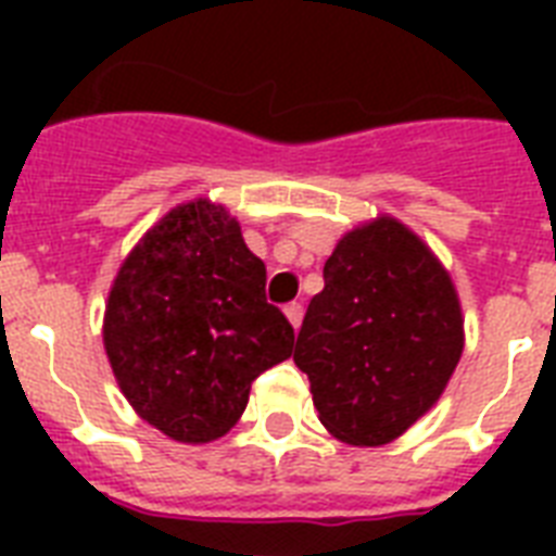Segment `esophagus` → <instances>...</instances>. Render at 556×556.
I'll use <instances>...</instances> for the list:
<instances>
[{
	"label": "esophagus",
	"instance_id": "obj_1",
	"mask_svg": "<svg viewBox=\"0 0 556 556\" xmlns=\"http://www.w3.org/2000/svg\"><path fill=\"white\" fill-rule=\"evenodd\" d=\"M286 317H288V323L294 326V329H300V323H303V305H300V303H288L286 305Z\"/></svg>",
	"mask_w": 556,
	"mask_h": 556
}]
</instances>
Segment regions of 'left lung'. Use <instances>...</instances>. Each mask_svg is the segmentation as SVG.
Returning a JSON list of instances; mask_svg holds the SVG:
<instances>
[{"mask_svg": "<svg viewBox=\"0 0 556 556\" xmlns=\"http://www.w3.org/2000/svg\"><path fill=\"white\" fill-rule=\"evenodd\" d=\"M296 338L320 424L352 447L404 435L447 389L465 349L456 286L404 222L349 230L323 268Z\"/></svg>", "mask_w": 556, "mask_h": 556, "instance_id": "left-lung-1", "label": "left lung"}]
</instances>
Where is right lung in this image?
Segmentation results:
<instances>
[{"label": "right lung", "instance_id": "add662e5", "mask_svg": "<svg viewBox=\"0 0 556 556\" xmlns=\"http://www.w3.org/2000/svg\"><path fill=\"white\" fill-rule=\"evenodd\" d=\"M103 346L132 409L181 444L222 439L251 383L294 349V329L265 300V262L222 204L173 207L121 262Z\"/></svg>", "mask_w": 556, "mask_h": 556}]
</instances>
